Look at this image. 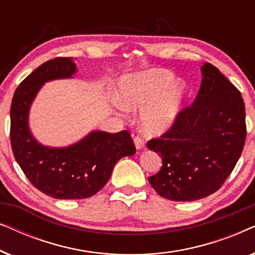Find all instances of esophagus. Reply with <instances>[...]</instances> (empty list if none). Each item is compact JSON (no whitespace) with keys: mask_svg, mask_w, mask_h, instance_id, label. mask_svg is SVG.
Instances as JSON below:
<instances>
[{"mask_svg":"<svg viewBox=\"0 0 255 255\" xmlns=\"http://www.w3.org/2000/svg\"><path fill=\"white\" fill-rule=\"evenodd\" d=\"M133 142H134V146H135V148H137V149H142V148L145 147V142H144V140H142L141 138L134 137L133 138Z\"/></svg>","mask_w":255,"mask_h":255,"instance_id":"obj_1","label":"esophagus"}]
</instances>
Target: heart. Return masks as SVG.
I'll list each match as a JSON object with an SVG mask.
<instances>
[{
    "mask_svg": "<svg viewBox=\"0 0 255 255\" xmlns=\"http://www.w3.org/2000/svg\"><path fill=\"white\" fill-rule=\"evenodd\" d=\"M168 69L153 68L124 75L117 83V102L127 110H141L140 125L147 134L165 133L175 124L186 95V83Z\"/></svg>",
    "mask_w": 255,
    "mask_h": 255,
    "instance_id": "1",
    "label": "heart"
}]
</instances>
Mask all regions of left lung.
Returning <instances> with one entry per match:
<instances>
[{
    "label": "left lung",
    "mask_w": 255,
    "mask_h": 255,
    "mask_svg": "<svg viewBox=\"0 0 255 255\" xmlns=\"http://www.w3.org/2000/svg\"><path fill=\"white\" fill-rule=\"evenodd\" d=\"M196 99L172 128L147 147L161 155L159 173L148 177L170 201L191 202L217 191L235 168L246 139L242 94L215 66L204 62Z\"/></svg>",
    "instance_id": "obj_1"
}]
</instances>
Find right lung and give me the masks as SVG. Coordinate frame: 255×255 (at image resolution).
I'll return each mask as SVG.
<instances>
[{"label": "right lung", "instance_id": "1", "mask_svg": "<svg viewBox=\"0 0 255 255\" xmlns=\"http://www.w3.org/2000/svg\"><path fill=\"white\" fill-rule=\"evenodd\" d=\"M72 58H55L26 76L13 94L10 108V140L17 163L38 190L57 200H83L95 195L110 179L118 160L135 148L130 133L93 130L68 146L43 145L30 128V109L46 82L73 79Z\"/></svg>", "mask_w": 255, "mask_h": 255}]
</instances>
